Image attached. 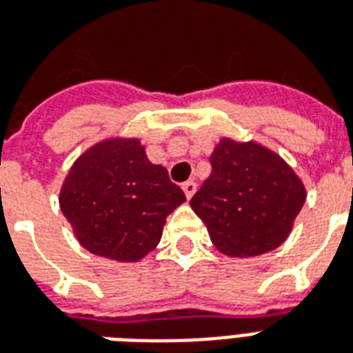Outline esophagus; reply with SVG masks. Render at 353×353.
Returning a JSON list of instances; mask_svg holds the SVG:
<instances>
[{
	"instance_id": "1",
	"label": "esophagus",
	"mask_w": 353,
	"mask_h": 353,
	"mask_svg": "<svg viewBox=\"0 0 353 353\" xmlns=\"http://www.w3.org/2000/svg\"><path fill=\"white\" fill-rule=\"evenodd\" d=\"M181 189H183L185 196L190 200V198H192V194L196 192V183H194V181H185V183L181 185Z\"/></svg>"
}]
</instances>
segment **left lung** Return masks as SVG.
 <instances>
[{"instance_id":"left-lung-1","label":"left lung","mask_w":353,"mask_h":353,"mask_svg":"<svg viewBox=\"0 0 353 353\" xmlns=\"http://www.w3.org/2000/svg\"><path fill=\"white\" fill-rule=\"evenodd\" d=\"M211 174L190 198L216 249L249 258L290 236L307 192L281 157L256 142L223 138L210 157Z\"/></svg>"}]
</instances>
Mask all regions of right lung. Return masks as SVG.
<instances>
[{
    "label": "right lung",
    "instance_id": "add662e5",
    "mask_svg": "<svg viewBox=\"0 0 353 353\" xmlns=\"http://www.w3.org/2000/svg\"><path fill=\"white\" fill-rule=\"evenodd\" d=\"M185 202L161 164L148 161L137 138L97 143L72 164L59 205L83 249L137 262L155 249L166 216Z\"/></svg>",
    "mask_w": 353,
    "mask_h": 353
}]
</instances>
